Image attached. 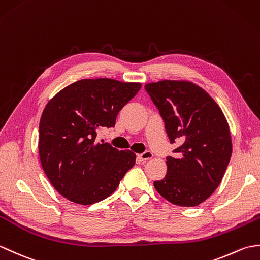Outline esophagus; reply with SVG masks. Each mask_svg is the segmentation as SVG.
Returning <instances> with one entry per match:
<instances>
[{"mask_svg": "<svg viewBox=\"0 0 260 260\" xmlns=\"http://www.w3.org/2000/svg\"><path fill=\"white\" fill-rule=\"evenodd\" d=\"M137 157H139L141 161H147V159H151L153 157V153L151 151H145L144 153L139 154Z\"/></svg>", "mask_w": 260, "mask_h": 260, "instance_id": "1", "label": "esophagus"}]
</instances>
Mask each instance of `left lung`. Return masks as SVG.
<instances>
[{
	"instance_id": "8db88e82",
	"label": "left lung",
	"mask_w": 260,
	"mask_h": 260,
	"mask_svg": "<svg viewBox=\"0 0 260 260\" xmlns=\"http://www.w3.org/2000/svg\"><path fill=\"white\" fill-rule=\"evenodd\" d=\"M158 108L175 156L167 157L165 178L154 181L164 199L181 207L206 201L221 183L233 153L230 129L219 105L201 87L186 80L145 85Z\"/></svg>"
}]
</instances>
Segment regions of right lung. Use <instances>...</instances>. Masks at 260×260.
Returning a JSON list of instances; mask_svg holds the SVG:
<instances>
[{
	"instance_id": "add662e5",
	"label": "right lung",
	"mask_w": 260,
	"mask_h": 260,
	"mask_svg": "<svg viewBox=\"0 0 260 260\" xmlns=\"http://www.w3.org/2000/svg\"><path fill=\"white\" fill-rule=\"evenodd\" d=\"M142 85L109 78L81 79L52 97L39 125V156L52 186L69 201L92 204L117 189L136 155L97 142Z\"/></svg>"
}]
</instances>
